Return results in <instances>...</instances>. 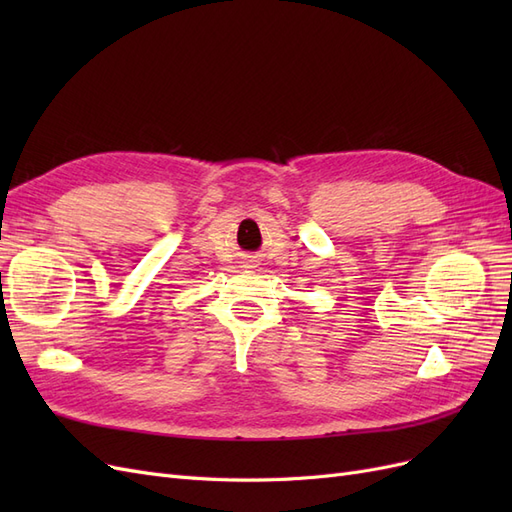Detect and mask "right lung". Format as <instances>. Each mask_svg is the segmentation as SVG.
Listing matches in <instances>:
<instances>
[{"label": "right lung", "mask_w": 512, "mask_h": 512, "mask_svg": "<svg viewBox=\"0 0 512 512\" xmlns=\"http://www.w3.org/2000/svg\"><path fill=\"white\" fill-rule=\"evenodd\" d=\"M0 282H2V273H0Z\"/></svg>", "instance_id": "right-lung-1"}]
</instances>
